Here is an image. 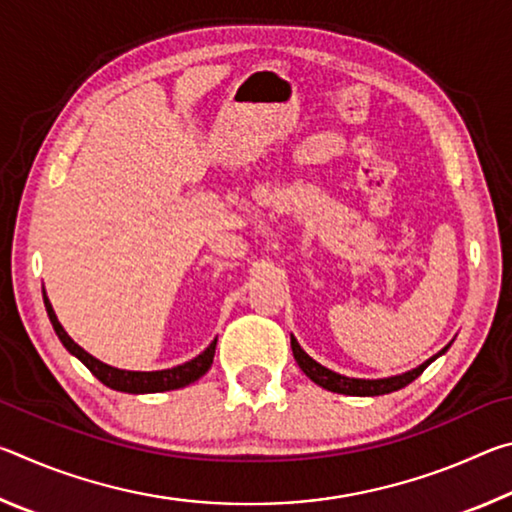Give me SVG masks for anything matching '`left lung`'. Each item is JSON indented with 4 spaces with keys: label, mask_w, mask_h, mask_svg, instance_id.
Here are the masks:
<instances>
[{
    "label": "left lung",
    "mask_w": 512,
    "mask_h": 512,
    "mask_svg": "<svg viewBox=\"0 0 512 512\" xmlns=\"http://www.w3.org/2000/svg\"><path fill=\"white\" fill-rule=\"evenodd\" d=\"M449 345H452V343H447L443 350H440L438 354H433V357L427 359L424 363H420L418 368H413L409 372H402V375L384 377V379H359V377H345V375H339V372L320 366L316 359H311L309 354L300 348L296 336L291 334V350H293V357H296V361H298L300 370L305 372V375L311 381H314V384L323 386L325 391L341 393V395H354V397H375V395H386V393L400 391V388L409 386L413 379H418L431 361L443 357V354L449 350Z\"/></svg>",
    "instance_id": "left-lung-1"
}]
</instances>
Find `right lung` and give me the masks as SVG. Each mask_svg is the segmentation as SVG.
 <instances>
[{
	"label": "right lung",
	"instance_id": "add662e5",
	"mask_svg": "<svg viewBox=\"0 0 512 512\" xmlns=\"http://www.w3.org/2000/svg\"><path fill=\"white\" fill-rule=\"evenodd\" d=\"M42 298H45L47 316L51 320V325H54V332L60 339V343H63L67 352L74 354V357L79 359L83 366L101 381V384H106L108 388H112V391L133 393V395L176 391V388H185L189 384H194L196 379H201L205 372L210 370L212 361H214L216 339L192 361H185V363H180V366H173L167 370H121L115 366H108V363H103L97 357H92L90 352H85L81 345L74 343L72 336L65 332V327L58 323L56 311H54V307H51V302L47 298V291H42Z\"/></svg>",
	"mask_w": 512,
	"mask_h": 512
}]
</instances>
